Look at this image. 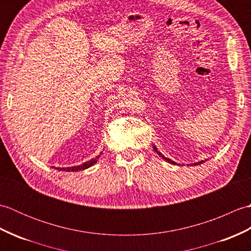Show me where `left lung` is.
I'll return each mask as SVG.
<instances>
[{
  "instance_id": "obj_1",
  "label": "left lung",
  "mask_w": 251,
  "mask_h": 251,
  "mask_svg": "<svg viewBox=\"0 0 251 251\" xmlns=\"http://www.w3.org/2000/svg\"><path fill=\"white\" fill-rule=\"evenodd\" d=\"M153 149H154V151H155L157 154H158V155L159 156H161L162 158H164L165 159V161H166V162H168V163H170V164H174V165H176V164H177V163H176V162H174V161H172V159H169V158H167V157H165L164 155H163V154L161 153V152H159V151H157V148L155 147V146H153ZM205 161H206V159H205ZM205 161H201V162H197V163H195V164H193V165H200V164H201V163H205ZM178 165H180V164H178Z\"/></svg>"
}]
</instances>
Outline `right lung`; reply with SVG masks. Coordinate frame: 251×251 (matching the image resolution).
I'll return each instance as SVG.
<instances>
[{
    "label": "right lung",
    "instance_id": "right-lung-1",
    "mask_svg": "<svg viewBox=\"0 0 251 251\" xmlns=\"http://www.w3.org/2000/svg\"><path fill=\"white\" fill-rule=\"evenodd\" d=\"M101 154H102V153H100L99 155H97L95 158H92V159H90V161L85 162L82 165H77V166H72V167H56V169L57 170H62V172H79V170L87 169V168L92 167L93 165H95L96 163H97V161L99 159Z\"/></svg>",
    "mask_w": 251,
    "mask_h": 251
}]
</instances>
